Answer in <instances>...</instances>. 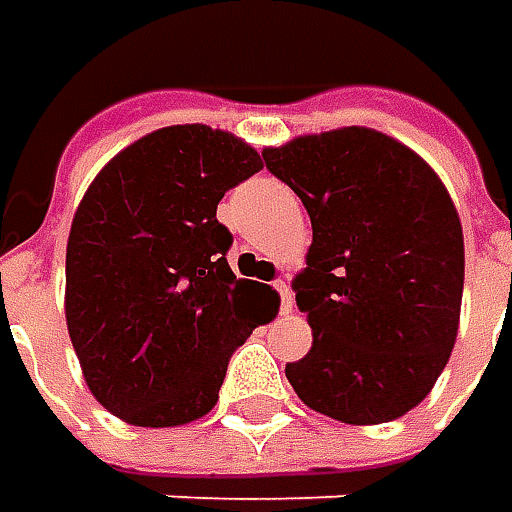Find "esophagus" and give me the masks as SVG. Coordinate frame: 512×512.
<instances>
[{"instance_id": "obj_1", "label": "esophagus", "mask_w": 512, "mask_h": 512, "mask_svg": "<svg viewBox=\"0 0 512 512\" xmlns=\"http://www.w3.org/2000/svg\"><path fill=\"white\" fill-rule=\"evenodd\" d=\"M276 290H279V299H282V313H287L290 307H293V290H290V285H287L285 279H279L276 282Z\"/></svg>"}]
</instances>
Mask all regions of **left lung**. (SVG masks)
Wrapping results in <instances>:
<instances>
[{
	"label": "left lung",
	"mask_w": 512,
	"mask_h": 512,
	"mask_svg": "<svg viewBox=\"0 0 512 512\" xmlns=\"http://www.w3.org/2000/svg\"><path fill=\"white\" fill-rule=\"evenodd\" d=\"M262 159L313 225L293 279L313 347L287 382L336 422L399 419L433 390L459 333L464 239L442 179L370 128L299 136Z\"/></svg>",
	"instance_id": "obj_1"
}]
</instances>
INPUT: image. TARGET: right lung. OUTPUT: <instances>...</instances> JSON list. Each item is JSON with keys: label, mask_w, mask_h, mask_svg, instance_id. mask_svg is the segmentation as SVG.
I'll use <instances>...</instances> for the list:
<instances>
[{"label": "right lung", "mask_w": 512, "mask_h": 512, "mask_svg": "<svg viewBox=\"0 0 512 512\" xmlns=\"http://www.w3.org/2000/svg\"><path fill=\"white\" fill-rule=\"evenodd\" d=\"M262 170L207 125L153 130L113 156L73 216L65 316L96 402L136 427L202 419L270 293L236 279L216 207Z\"/></svg>", "instance_id": "1"}]
</instances>
